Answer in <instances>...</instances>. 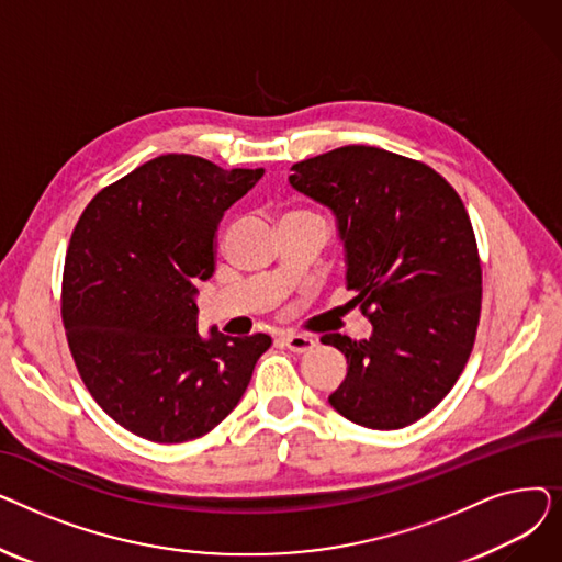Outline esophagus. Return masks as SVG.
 I'll return each instance as SVG.
<instances>
[{
  "instance_id": "obj_1",
  "label": "esophagus",
  "mask_w": 562,
  "mask_h": 562,
  "mask_svg": "<svg viewBox=\"0 0 562 562\" xmlns=\"http://www.w3.org/2000/svg\"><path fill=\"white\" fill-rule=\"evenodd\" d=\"M282 344L293 352H310L316 346L310 335H282Z\"/></svg>"
}]
</instances>
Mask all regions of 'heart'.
<instances>
[{
	"instance_id": "1",
	"label": "heart",
	"mask_w": 562,
	"mask_h": 562,
	"mask_svg": "<svg viewBox=\"0 0 562 562\" xmlns=\"http://www.w3.org/2000/svg\"><path fill=\"white\" fill-rule=\"evenodd\" d=\"M291 214H310V212H291ZM291 214H286V216H291Z\"/></svg>"
}]
</instances>
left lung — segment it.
Segmentation results:
<instances>
[{
	"label": "left lung",
	"mask_w": 562,
	"mask_h": 562,
	"mask_svg": "<svg viewBox=\"0 0 562 562\" xmlns=\"http://www.w3.org/2000/svg\"><path fill=\"white\" fill-rule=\"evenodd\" d=\"M291 170L293 189L335 212L350 303L373 326L362 341L321 337L348 362L328 401L364 428L415 424L451 392L476 341L483 271L464 204L424 161L373 145H344Z\"/></svg>",
	"instance_id": "8db88e82"
}]
</instances>
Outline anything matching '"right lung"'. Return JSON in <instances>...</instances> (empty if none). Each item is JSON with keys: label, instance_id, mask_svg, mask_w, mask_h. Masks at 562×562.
<instances>
[{"label": "right lung", "instance_id": "obj_1", "mask_svg": "<svg viewBox=\"0 0 562 562\" xmlns=\"http://www.w3.org/2000/svg\"><path fill=\"white\" fill-rule=\"evenodd\" d=\"M261 168L161 155L104 187L79 216L64 266L61 318L75 367L130 432L182 445L241 401L269 335L195 328V282L216 269V232Z\"/></svg>", "mask_w": 562, "mask_h": 562}]
</instances>
